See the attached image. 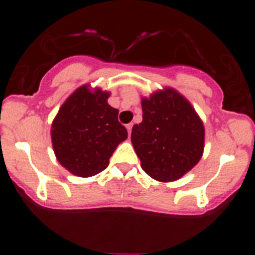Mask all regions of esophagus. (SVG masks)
<instances>
[{
  "label": "esophagus",
  "mask_w": 255,
  "mask_h": 255,
  "mask_svg": "<svg viewBox=\"0 0 255 255\" xmlns=\"http://www.w3.org/2000/svg\"><path fill=\"white\" fill-rule=\"evenodd\" d=\"M132 127H133V123H128L127 130H128V134H129V135H130V133H132Z\"/></svg>",
  "instance_id": "esophagus-1"
}]
</instances>
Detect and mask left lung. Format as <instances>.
<instances>
[{"mask_svg": "<svg viewBox=\"0 0 255 255\" xmlns=\"http://www.w3.org/2000/svg\"><path fill=\"white\" fill-rule=\"evenodd\" d=\"M143 121L132 128L142 169L158 181H175L201 159L205 129L187 100L173 89L142 101Z\"/></svg>", "mask_w": 255, "mask_h": 255, "instance_id": "obj_1", "label": "left lung"}]
</instances>
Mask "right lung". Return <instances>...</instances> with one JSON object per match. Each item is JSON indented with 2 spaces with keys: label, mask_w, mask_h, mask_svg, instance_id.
<instances>
[{
  "label": "right lung",
  "mask_w": 255,
  "mask_h": 255,
  "mask_svg": "<svg viewBox=\"0 0 255 255\" xmlns=\"http://www.w3.org/2000/svg\"><path fill=\"white\" fill-rule=\"evenodd\" d=\"M109 96L100 89L79 87L54 120V153L74 175L89 177L101 173L118 144L127 139V129L118 122V110L107 104Z\"/></svg>",
  "instance_id": "add662e5"
}]
</instances>
